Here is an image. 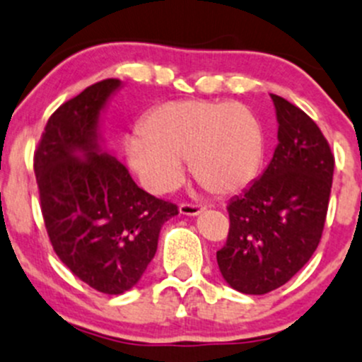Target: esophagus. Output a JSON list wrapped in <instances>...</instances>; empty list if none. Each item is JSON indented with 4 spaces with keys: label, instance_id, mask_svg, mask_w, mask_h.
I'll use <instances>...</instances> for the list:
<instances>
[{
    "label": "esophagus",
    "instance_id": "esophagus-1",
    "mask_svg": "<svg viewBox=\"0 0 362 362\" xmlns=\"http://www.w3.org/2000/svg\"><path fill=\"white\" fill-rule=\"evenodd\" d=\"M178 210H180L182 215H199L201 211L204 210L203 204H194V203H182L180 206H178Z\"/></svg>",
    "mask_w": 362,
    "mask_h": 362
}]
</instances>
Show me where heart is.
Returning a JSON list of instances; mask_svg holds the SVG:
<instances>
[{"instance_id":"heart-1","label":"heart","mask_w":362,"mask_h":362,"mask_svg":"<svg viewBox=\"0 0 362 362\" xmlns=\"http://www.w3.org/2000/svg\"><path fill=\"white\" fill-rule=\"evenodd\" d=\"M140 180L154 192L173 189L191 159L196 180L213 194H234L253 182L264 163L257 116L235 102L171 100L147 114L127 140Z\"/></svg>"}]
</instances>
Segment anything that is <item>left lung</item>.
Instances as JSON below:
<instances>
[{"label": "left lung", "instance_id": "obj_1", "mask_svg": "<svg viewBox=\"0 0 362 362\" xmlns=\"http://www.w3.org/2000/svg\"><path fill=\"white\" fill-rule=\"evenodd\" d=\"M271 98L279 146L262 177L230 199L229 234L216 251L223 279L246 295L277 290L309 262L333 184L334 156L317 124L286 98Z\"/></svg>", "mask_w": 362, "mask_h": 362}]
</instances>
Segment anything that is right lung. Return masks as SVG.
I'll return each mask as SVG.
<instances>
[{"label":"right lung","mask_w":362,"mask_h":362,"mask_svg":"<svg viewBox=\"0 0 362 362\" xmlns=\"http://www.w3.org/2000/svg\"><path fill=\"white\" fill-rule=\"evenodd\" d=\"M117 86L119 79H102L64 102L34 151L53 251L76 277L105 295L139 283L163 223L178 215L177 204L140 189L116 158L98 154V116ZM78 151L86 158H76Z\"/></svg>","instance_id":"add662e5"}]
</instances>
